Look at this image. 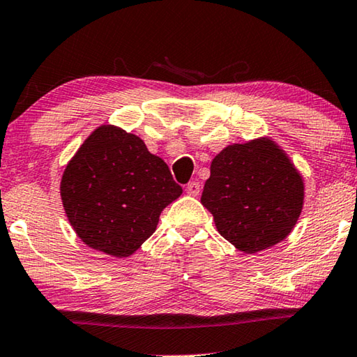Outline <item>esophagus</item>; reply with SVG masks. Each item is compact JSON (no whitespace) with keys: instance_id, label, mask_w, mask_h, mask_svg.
<instances>
[{"instance_id":"34e87169","label":"esophagus","mask_w":357,"mask_h":357,"mask_svg":"<svg viewBox=\"0 0 357 357\" xmlns=\"http://www.w3.org/2000/svg\"><path fill=\"white\" fill-rule=\"evenodd\" d=\"M200 190H202V188H200L199 181H192V183H189L188 185H185V192H188V194L192 195V197L199 195Z\"/></svg>"}]
</instances>
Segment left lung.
Instances as JSON below:
<instances>
[{"mask_svg":"<svg viewBox=\"0 0 357 357\" xmlns=\"http://www.w3.org/2000/svg\"><path fill=\"white\" fill-rule=\"evenodd\" d=\"M305 199L303 178L273 139L224 148L211 162L202 205L236 250L256 254L291 234Z\"/></svg>","mask_w":357,"mask_h":357,"instance_id":"1","label":"left lung"}]
</instances>
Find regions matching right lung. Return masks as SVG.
I'll return each mask as SVG.
<instances>
[{
  "label": "right lung",
  "instance_id": "obj_1",
  "mask_svg": "<svg viewBox=\"0 0 357 357\" xmlns=\"http://www.w3.org/2000/svg\"><path fill=\"white\" fill-rule=\"evenodd\" d=\"M183 194L160 157L116 126L95 128L60 183L66 218L93 250L128 257L154 234L163 208Z\"/></svg>",
  "mask_w": 357,
  "mask_h": 357
}]
</instances>
